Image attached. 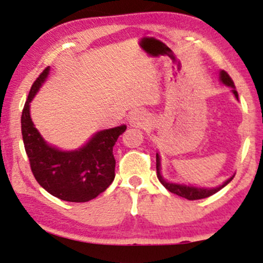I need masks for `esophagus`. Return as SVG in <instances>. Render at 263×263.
Masks as SVG:
<instances>
[{
  "label": "esophagus",
  "mask_w": 263,
  "mask_h": 263,
  "mask_svg": "<svg viewBox=\"0 0 263 263\" xmlns=\"http://www.w3.org/2000/svg\"><path fill=\"white\" fill-rule=\"evenodd\" d=\"M147 116H146V113L142 112V110H135V112H132L131 116H129V124L134 127H143L147 123Z\"/></svg>",
  "instance_id": "1"
}]
</instances>
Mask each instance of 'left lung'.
<instances>
[{"label": "left lung", "mask_w": 263, "mask_h": 263, "mask_svg": "<svg viewBox=\"0 0 263 263\" xmlns=\"http://www.w3.org/2000/svg\"><path fill=\"white\" fill-rule=\"evenodd\" d=\"M219 81L222 84L232 88V93H233V96L236 97V99L238 101V93H237L236 87H234V83L231 79V77H229L224 70L219 71ZM156 171H157V179H159L160 182L166 187L168 192L174 193V194L179 195V197L187 199V200H197V199H204V198L211 197V195L215 194L217 192H219L222 187H224L227 184H229V182L232 181V179L234 178V175H232L231 178L227 179L223 184L218 185V186H214V187L195 186V185H192V184L186 185V184H179V182L168 181L164 178V176H162L161 174V157H160L159 153H156Z\"/></svg>", "instance_id": "8db88e82"}]
</instances>
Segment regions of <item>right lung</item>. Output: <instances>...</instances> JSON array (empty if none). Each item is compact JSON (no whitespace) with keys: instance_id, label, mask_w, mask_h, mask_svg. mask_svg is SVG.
Instances as JSON below:
<instances>
[{"instance_id":"1","label":"right lung","mask_w":263,"mask_h":263,"mask_svg":"<svg viewBox=\"0 0 263 263\" xmlns=\"http://www.w3.org/2000/svg\"><path fill=\"white\" fill-rule=\"evenodd\" d=\"M50 66L32 84L21 116L25 150L35 179L49 194L73 203H84L98 197L115 179L113 146L126 131V124L101 129L76 150H60L48 143L35 127L30 103L48 79Z\"/></svg>"}]
</instances>
